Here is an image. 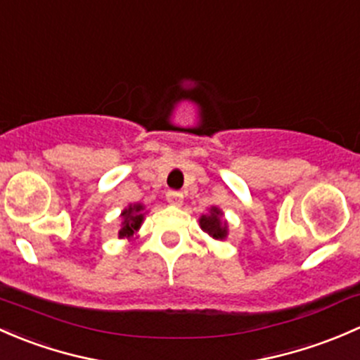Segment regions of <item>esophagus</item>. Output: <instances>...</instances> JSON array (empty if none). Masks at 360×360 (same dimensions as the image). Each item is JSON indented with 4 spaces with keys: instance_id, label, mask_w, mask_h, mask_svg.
Masks as SVG:
<instances>
[{
    "instance_id": "34e87169",
    "label": "esophagus",
    "mask_w": 360,
    "mask_h": 360,
    "mask_svg": "<svg viewBox=\"0 0 360 360\" xmlns=\"http://www.w3.org/2000/svg\"><path fill=\"white\" fill-rule=\"evenodd\" d=\"M166 199H168L169 205H175V206H180L181 202H184V194L179 191H169L168 194H166Z\"/></svg>"
}]
</instances>
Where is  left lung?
Segmentation results:
<instances>
[{
	"mask_svg": "<svg viewBox=\"0 0 360 360\" xmlns=\"http://www.w3.org/2000/svg\"><path fill=\"white\" fill-rule=\"evenodd\" d=\"M221 211L217 210V207H211L210 214H202L199 224H201V229L207 232L213 239H224L227 236V227L221 221Z\"/></svg>",
	"mask_w": 360,
	"mask_h": 360,
	"instance_id": "left-lung-1",
	"label": "left lung"
}]
</instances>
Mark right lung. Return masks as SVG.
Instances as JSON below:
<instances>
[{"label":"right lung","mask_w":360,"mask_h":360,"mask_svg":"<svg viewBox=\"0 0 360 360\" xmlns=\"http://www.w3.org/2000/svg\"><path fill=\"white\" fill-rule=\"evenodd\" d=\"M143 206L142 205H135V206H129L128 210L123 211L121 217L124 218L123 220V227L120 231V237H129L135 231H139L140 224L143 220V214H142Z\"/></svg>","instance_id":"add662e5"}]
</instances>
